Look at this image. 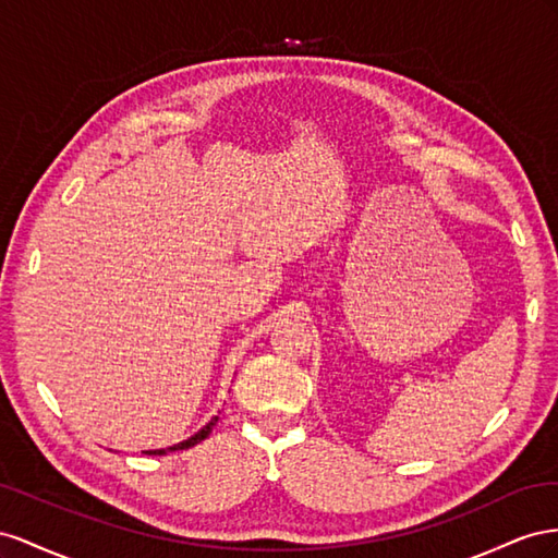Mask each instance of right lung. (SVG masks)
I'll list each match as a JSON object with an SVG mask.
<instances>
[{
	"label": "right lung",
	"instance_id": "add662e5",
	"mask_svg": "<svg viewBox=\"0 0 558 558\" xmlns=\"http://www.w3.org/2000/svg\"><path fill=\"white\" fill-rule=\"evenodd\" d=\"M217 421H219V418L215 416L208 425L201 427L194 437H189V439H184V441H180V444H174V447H170V449H156V451H147V453H149V456H163V453H168V451H182V449H189V447H196L198 441H203L205 437H208V435L213 433V427H215Z\"/></svg>",
	"mask_w": 558,
	"mask_h": 558
}]
</instances>
